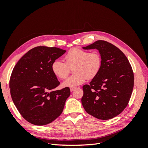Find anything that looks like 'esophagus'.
Returning <instances> with one entry per match:
<instances>
[{"label":"esophagus","mask_w":148,"mask_h":148,"mask_svg":"<svg viewBox=\"0 0 148 148\" xmlns=\"http://www.w3.org/2000/svg\"><path fill=\"white\" fill-rule=\"evenodd\" d=\"M75 89H76V88H70V91H71V92L73 91Z\"/></svg>","instance_id":"esophagus-1"}]
</instances>
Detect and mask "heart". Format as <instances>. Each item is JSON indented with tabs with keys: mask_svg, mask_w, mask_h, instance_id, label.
Masks as SVG:
<instances>
[{
	"mask_svg": "<svg viewBox=\"0 0 148 148\" xmlns=\"http://www.w3.org/2000/svg\"><path fill=\"white\" fill-rule=\"evenodd\" d=\"M64 59L65 62L56 59L52 62L51 68L53 73L59 79H65L73 66L74 75L66 78L62 83L64 87L73 88L92 79L99 73L101 69L102 59L96 51L89 52L79 47H74L67 52Z\"/></svg>",
	"mask_w": 148,
	"mask_h": 148,
	"instance_id": "1",
	"label": "heart"
}]
</instances>
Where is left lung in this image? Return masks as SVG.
Listing matches in <instances>:
<instances>
[{"label":"left lung","instance_id":"8db88e82","mask_svg":"<svg viewBox=\"0 0 148 148\" xmlns=\"http://www.w3.org/2000/svg\"><path fill=\"white\" fill-rule=\"evenodd\" d=\"M83 48L97 49L102 65L89 84L83 86L82 105L87 113L98 119H112L130 99L134 86L132 66L123 52L110 42L99 40Z\"/></svg>","mask_w":148,"mask_h":148}]
</instances>
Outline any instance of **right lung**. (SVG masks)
Returning a JSON list of instances; mask_svg holds the SVG:
<instances>
[{"label": "right lung", "instance_id": "right-lung-1", "mask_svg": "<svg viewBox=\"0 0 148 148\" xmlns=\"http://www.w3.org/2000/svg\"><path fill=\"white\" fill-rule=\"evenodd\" d=\"M65 52L57 47H36L26 53L13 68L9 82L11 97L28 122L45 125L62 113L70 90L69 87L54 90L60 82L51 65Z\"/></svg>", "mask_w": 148, "mask_h": 148}]
</instances>
